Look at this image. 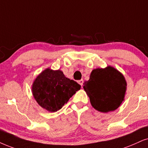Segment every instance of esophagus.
<instances>
[{
	"instance_id": "34e87169",
	"label": "esophagus",
	"mask_w": 148,
	"mask_h": 148,
	"mask_svg": "<svg viewBox=\"0 0 148 148\" xmlns=\"http://www.w3.org/2000/svg\"><path fill=\"white\" fill-rule=\"evenodd\" d=\"M78 83H79L80 85H81V86H83V79H81V80H78Z\"/></svg>"
}]
</instances>
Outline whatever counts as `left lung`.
Here are the masks:
<instances>
[{"label":"left lung","mask_w":148,"mask_h":148,"mask_svg":"<svg viewBox=\"0 0 148 148\" xmlns=\"http://www.w3.org/2000/svg\"><path fill=\"white\" fill-rule=\"evenodd\" d=\"M83 89L95 109L108 113L117 109L124 100L127 83L119 71L108 65L93 70Z\"/></svg>","instance_id":"left-lung-1"}]
</instances>
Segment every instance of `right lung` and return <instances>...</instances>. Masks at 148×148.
<instances>
[{"mask_svg":"<svg viewBox=\"0 0 148 148\" xmlns=\"http://www.w3.org/2000/svg\"><path fill=\"white\" fill-rule=\"evenodd\" d=\"M32 93L37 104L49 112H56L80 89L76 81L65 77L60 70L46 68L35 78Z\"/></svg>","mask_w":148,"mask_h":148,"instance_id":"1","label":"right lung"}]
</instances>
